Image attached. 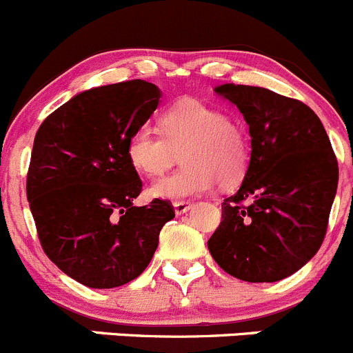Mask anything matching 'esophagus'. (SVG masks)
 Wrapping results in <instances>:
<instances>
[{"mask_svg":"<svg viewBox=\"0 0 353 353\" xmlns=\"http://www.w3.org/2000/svg\"><path fill=\"white\" fill-rule=\"evenodd\" d=\"M173 208H175V214L176 216H181V214H185V212H187L188 209L192 208V202H188V201L173 202Z\"/></svg>","mask_w":353,"mask_h":353,"instance_id":"obj_1","label":"esophagus"}]
</instances>
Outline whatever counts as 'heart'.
Here are the masks:
<instances>
[{"mask_svg":"<svg viewBox=\"0 0 353 353\" xmlns=\"http://www.w3.org/2000/svg\"><path fill=\"white\" fill-rule=\"evenodd\" d=\"M161 132L141 125L130 134L127 156L130 165L145 176H159L175 165L181 152L183 168L152 185L154 197L166 201L208 194L218 181L235 185L249 163L245 128L226 118L221 110L197 99L173 104L159 120Z\"/></svg>","mask_w":353,"mask_h":353,"instance_id":"b5f03b06","label":"heart"}]
</instances>
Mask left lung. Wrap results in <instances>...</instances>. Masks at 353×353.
Listing matches in <instances>:
<instances>
[{
    "label": "left lung",
    "mask_w": 353,
    "mask_h": 353,
    "mask_svg": "<svg viewBox=\"0 0 353 353\" xmlns=\"http://www.w3.org/2000/svg\"><path fill=\"white\" fill-rule=\"evenodd\" d=\"M249 125L250 161L239 190L221 204L209 252L223 271L273 283L305 266L323 243L338 187V163L307 104L264 87L214 89Z\"/></svg>",
    "instance_id": "8db88e82"
}]
</instances>
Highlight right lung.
<instances>
[{"mask_svg": "<svg viewBox=\"0 0 353 353\" xmlns=\"http://www.w3.org/2000/svg\"><path fill=\"white\" fill-rule=\"evenodd\" d=\"M145 80L77 94L37 130L27 199L46 256L79 283L114 288L135 280L158 249L168 201L134 205L142 181L127 156L132 132L156 111Z\"/></svg>", "mask_w": 353, "mask_h": 353, "instance_id": "add662e5", "label": "right lung"}]
</instances>
